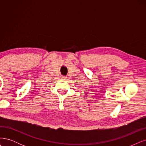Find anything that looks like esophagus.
Wrapping results in <instances>:
<instances>
[{
  "instance_id": "obj_1",
  "label": "esophagus",
  "mask_w": 146,
  "mask_h": 146,
  "mask_svg": "<svg viewBox=\"0 0 146 146\" xmlns=\"http://www.w3.org/2000/svg\"><path fill=\"white\" fill-rule=\"evenodd\" d=\"M62 78H64V79H66L67 77L66 76H62Z\"/></svg>"
}]
</instances>
